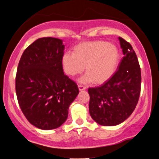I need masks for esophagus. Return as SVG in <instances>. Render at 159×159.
I'll list each match as a JSON object with an SVG mask.
<instances>
[{
	"mask_svg": "<svg viewBox=\"0 0 159 159\" xmlns=\"http://www.w3.org/2000/svg\"><path fill=\"white\" fill-rule=\"evenodd\" d=\"M78 89H79V90H86V87L81 84H78Z\"/></svg>",
	"mask_w": 159,
	"mask_h": 159,
	"instance_id": "34e87169",
	"label": "esophagus"
}]
</instances>
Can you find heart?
I'll return each mask as SVG.
<instances>
[{
  "instance_id": "heart-1",
  "label": "heart",
  "mask_w": 159,
  "mask_h": 159,
  "mask_svg": "<svg viewBox=\"0 0 159 159\" xmlns=\"http://www.w3.org/2000/svg\"><path fill=\"white\" fill-rule=\"evenodd\" d=\"M119 61L117 48L106 41L84 42L74 47L72 54L66 53L62 57V66L66 74L75 76L81 74L84 69L87 75L81 81H92L96 84L110 79Z\"/></svg>"
}]
</instances>
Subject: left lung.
I'll return each instance as SVG.
<instances>
[{
  "mask_svg": "<svg viewBox=\"0 0 159 159\" xmlns=\"http://www.w3.org/2000/svg\"><path fill=\"white\" fill-rule=\"evenodd\" d=\"M119 40L124 57L117 70L102 85L88 89L91 117L104 126L125 121L135 109L140 97L141 72L136 53L130 43L122 37Z\"/></svg>",
  "mask_w": 159,
  "mask_h": 159,
  "instance_id": "1",
  "label": "left lung"
}]
</instances>
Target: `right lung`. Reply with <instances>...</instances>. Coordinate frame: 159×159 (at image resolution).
<instances>
[{
  "instance_id": "1",
  "label": "right lung",
  "mask_w": 159,
  "mask_h": 159,
  "mask_svg": "<svg viewBox=\"0 0 159 159\" xmlns=\"http://www.w3.org/2000/svg\"><path fill=\"white\" fill-rule=\"evenodd\" d=\"M62 40L39 38L23 52L16 76V92L21 111L36 128L50 130L66 120L78 85L63 73Z\"/></svg>"
}]
</instances>
